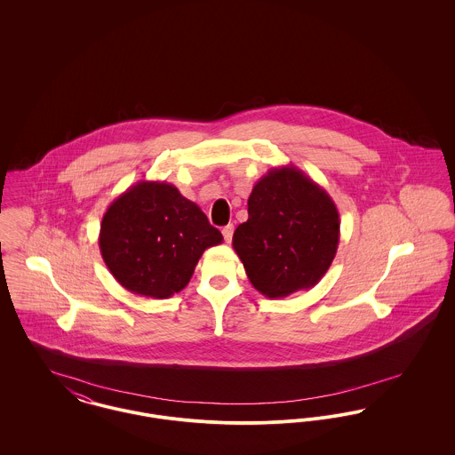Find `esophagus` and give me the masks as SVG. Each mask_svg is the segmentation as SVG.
<instances>
[{
	"mask_svg": "<svg viewBox=\"0 0 455 455\" xmlns=\"http://www.w3.org/2000/svg\"><path fill=\"white\" fill-rule=\"evenodd\" d=\"M221 234H223L225 242H227V243H230V242H232V235H234V225H227V227H223Z\"/></svg>",
	"mask_w": 455,
	"mask_h": 455,
	"instance_id": "1",
	"label": "esophagus"
}]
</instances>
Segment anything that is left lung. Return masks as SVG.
<instances>
[{
    "mask_svg": "<svg viewBox=\"0 0 455 455\" xmlns=\"http://www.w3.org/2000/svg\"><path fill=\"white\" fill-rule=\"evenodd\" d=\"M247 212L232 245L259 293L283 299L323 280L341 225L325 189L295 165L275 167L252 188Z\"/></svg>",
    "mask_w": 455,
    "mask_h": 455,
    "instance_id": "left-lung-1",
    "label": "left lung"
}]
</instances>
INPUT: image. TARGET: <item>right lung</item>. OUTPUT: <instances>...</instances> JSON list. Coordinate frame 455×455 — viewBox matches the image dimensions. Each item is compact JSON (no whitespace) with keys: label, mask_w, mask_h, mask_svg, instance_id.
<instances>
[{"label":"right lung","mask_w":455,"mask_h":455,"mask_svg":"<svg viewBox=\"0 0 455 455\" xmlns=\"http://www.w3.org/2000/svg\"><path fill=\"white\" fill-rule=\"evenodd\" d=\"M221 242L201 208L160 180H140L117 196L99 234L112 276L131 293L152 299L184 290L203 252Z\"/></svg>","instance_id":"add662e5"}]
</instances>
